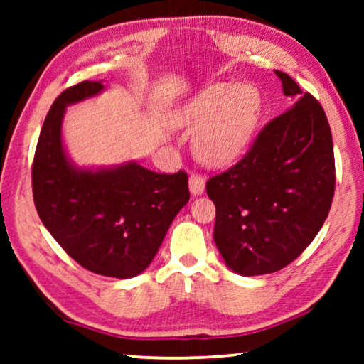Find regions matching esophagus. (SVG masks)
<instances>
[{
	"label": "esophagus",
	"instance_id": "esophagus-1",
	"mask_svg": "<svg viewBox=\"0 0 364 364\" xmlns=\"http://www.w3.org/2000/svg\"><path fill=\"white\" fill-rule=\"evenodd\" d=\"M189 189L194 196H199V194L204 193V189H205L204 178H202L200 175H197V173H191V176H189Z\"/></svg>",
	"mask_w": 364,
	"mask_h": 364
}]
</instances>
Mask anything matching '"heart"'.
I'll list each match as a JSON object with an SVG mask.
<instances>
[{
    "label": "heart",
    "mask_w": 364,
    "mask_h": 364,
    "mask_svg": "<svg viewBox=\"0 0 364 364\" xmlns=\"http://www.w3.org/2000/svg\"><path fill=\"white\" fill-rule=\"evenodd\" d=\"M262 100L249 83H212L202 88L176 115L188 130H199L194 152L210 167L234 162L257 125Z\"/></svg>",
    "instance_id": "1"
}]
</instances>
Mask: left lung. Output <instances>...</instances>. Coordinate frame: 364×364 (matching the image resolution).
<instances>
[{
    "label": "left lung",
    "instance_id": "8db88e82",
    "mask_svg": "<svg viewBox=\"0 0 364 364\" xmlns=\"http://www.w3.org/2000/svg\"><path fill=\"white\" fill-rule=\"evenodd\" d=\"M274 73L291 109L269 120L247 154L205 186L217 208L215 244L242 276L292 263L316 237L334 199V147L324 109L287 73Z\"/></svg>",
    "mask_w": 364,
    "mask_h": 364
}]
</instances>
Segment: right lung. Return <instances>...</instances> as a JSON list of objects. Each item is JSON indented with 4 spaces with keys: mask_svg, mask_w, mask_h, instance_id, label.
<instances>
[{
    "mask_svg": "<svg viewBox=\"0 0 364 364\" xmlns=\"http://www.w3.org/2000/svg\"><path fill=\"white\" fill-rule=\"evenodd\" d=\"M102 90V82L85 80L53 102L32 165L33 200L43 225L78 264L127 279L149 267L171 221L188 204V175L156 173L136 162L101 170L73 167L60 136L65 106Z\"/></svg>",
    "mask_w": 364,
    "mask_h": 364,
    "instance_id": "add662e5",
    "label": "right lung"
}]
</instances>
